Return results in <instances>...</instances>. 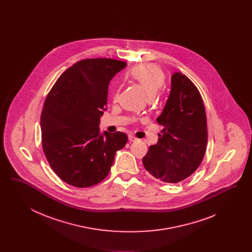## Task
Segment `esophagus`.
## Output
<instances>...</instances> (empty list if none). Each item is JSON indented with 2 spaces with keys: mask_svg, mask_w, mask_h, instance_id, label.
Masks as SVG:
<instances>
[{
  "mask_svg": "<svg viewBox=\"0 0 252 252\" xmlns=\"http://www.w3.org/2000/svg\"><path fill=\"white\" fill-rule=\"evenodd\" d=\"M128 139H129V141H131V142H134V141H137V140H138V139H137L134 135H132V134L128 135Z\"/></svg>",
  "mask_w": 252,
  "mask_h": 252,
  "instance_id": "esophagus-1",
  "label": "esophagus"
}]
</instances>
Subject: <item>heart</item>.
Returning a JSON list of instances; mask_svg holds the SVG:
<instances>
[{"label": "heart", "instance_id": "obj_1", "mask_svg": "<svg viewBox=\"0 0 252 252\" xmlns=\"http://www.w3.org/2000/svg\"><path fill=\"white\" fill-rule=\"evenodd\" d=\"M130 76L141 85L148 96L156 94L158 90L162 86L165 80V74L161 68L154 63H144L134 67L130 71ZM119 95L117 90L114 94V100Z\"/></svg>", "mask_w": 252, "mask_h": 252}]
</instances>
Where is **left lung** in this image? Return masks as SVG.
<instances>
[{
    "instance_id": "obj_1",
    "label": "left lung",
    "mask_w": 252,
    "mask_h": 252,
    "mask_svg": "<svg viewBox=\"0 0 252 252\" xmlns=\"http://www.w3.org/2000/svg\"><path fill=\"white\" fill-rule=\"evenodd\" d=\"M157 122L163 129L143 158L144 168L155 179L178 183L199 167L208 143L202 97L181 72L172 75L170 95Z\"/></svg>"
}]
</instances>
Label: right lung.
<instances>
[{
	"label": "right lung",
	"instance_id": "add662e5",
	"mask_svg": "<svg viewBox=\"0 0 252 252\" xmlns=\"http://www.w3.org/2000/svg\"><path fill=\"white\" fill-rule=\"evenodd\" d=\"M126 66L112 59L77 61L63 72L46 97L40 116L41 143L53 171L78 188L104 180L116 151L127 143L123 132L100 134L111 78Z\"/></svg>",
	"mask_w": 252,
	"mask_h": 252
}]
</instances>
